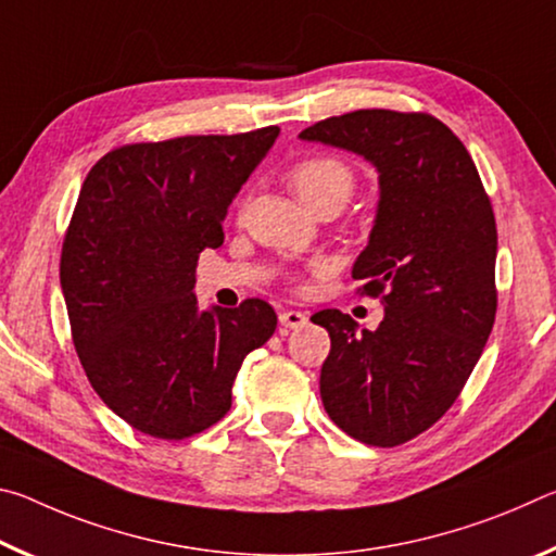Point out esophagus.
<instances>
[{
    "label": "esophagus",
    "instance_id": "obj_1",
    "mask_svg": "<svg viewBox=\"0 0 556 556\" xmlns=\"http://www.w3.org/2000/svg\"><path fill=\"white\" fill-rule=\"evenodd\" d=\"M279 324L285 328H304L308 324V316L301 314V312H291V308H287V312L279 314Z\"/></svg>",
    "mask_w": 556,
    "mask_h": 556
}]
</instances>
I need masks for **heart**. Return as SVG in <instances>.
<instances>
[{
  "label": "heart",
  "mask_w": 556,
  "mask_h": 556,
  "mask_svg": "<svg viewBox=\"0 0 556 556\" xmlns=\"http://www.w3.org/2000/svg\"><path fill=\"white\" fill-rule=\"evenodd\" d=\"M289 184L304 205L314 211L333 201L345 205L355 191V174L338 156L314 154L291 166Z\"/></svg>",
  "instance_id": "heart-1"
}]
</instances>
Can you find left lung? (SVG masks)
I'll return each mask as SVG.
<instances>
[{
    "label": "left lung",
    "mask_w": 556,
    "mask_h": 556,
    "mask_svg": "<svg viewBox=\"0 0 556 556\" xmlns=\"http://www.w3.org/2000/svg\"><path fill=\"white\" fill-rule=\"evenodd\" d=\"M378 168L380 201L353 279L382 296L375 331L338 308L312 321L331 336L321 400L338 427L397 446L444 417L493 331L497 230L473 159L425 112L355 110L299 135Z\"/></svg>",
    "instance_id": "8db88e82"
}]
</instances>
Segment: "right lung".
Masks as SVG:
<instances>
[{"label":"right lung","mask_w":556,"mask_h":556,"mask_svg":"<svg viewBox=\"0 0 556 556\" xmlns=\"http://www.w3.org/2000/svg\"><path fill=\"white\" fill-rule=\"evenodd\" d=\"M279 137H176L112 149L90 168L63 240L61 289L92 390L142 434L186 439L232 404L244 355L277 328L267 301L201 312L205 248L223 244L228 205Z\"/></svg>","instance_id":"obj_1"}]
</instances>
